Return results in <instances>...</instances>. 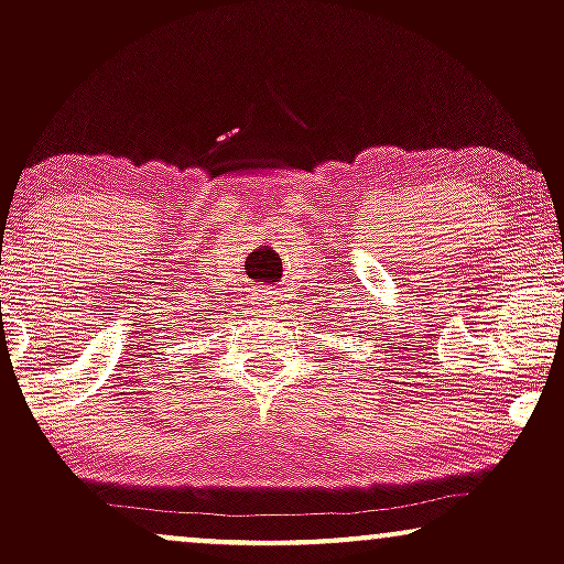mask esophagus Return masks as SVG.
<instances>
[{"instance_id":"obj_1","label":"esophagus","mask_w":564,"mask_h":564,"mask_svg":"<svg viewBox=\"0 0 564 564\" xmlns=\"http://www.w3.org/2000/svg\"><path fill=\"white\" fill-rule=\"evenodd\" d=\"M249 300H251V304H254L257 310H260V313H264V310H268V307H273V302H275V291L257 289L254 294L249 296Z\"/></svg>"}]
</instances>
